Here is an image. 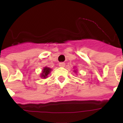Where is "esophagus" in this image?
I'll list each match as a JSON object with an SVG mask.
<instances>
[{
	"instance_id": "obj_1",
	"label": "esophagus",
	"mask_w": 123,
	"mask_h": 123,
	"mask_svg": "<svg viewBox=\"0 0 123 123\" xmlns=\"http://www.w3.org/2000/svg\"><path fill=\"white\" fill-rule=\"evenodd\" d=\"M65 66V62H60L59 63V67H64Z\"/></svg>"
}]
</instances>
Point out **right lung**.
<instances>
[{"label":"right lung","instance_id":"right-lung-1","mask_svg":"<svg viewBox=\"0 0 123 123\" xmlns=\"http://www.w3.org/2000/svg\"><path fill=\"white\" fill-rule=\"evenodd\" d=\"M51 71V69L50 68H48V67H45L43 69V71H42V75H41V77L42 78H45L47 76V75L50 73Z\"/></svg>","mask_w":123,"mask_h":123}]
</instances>
